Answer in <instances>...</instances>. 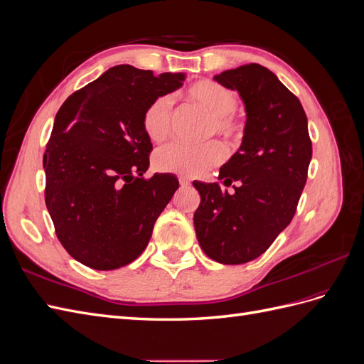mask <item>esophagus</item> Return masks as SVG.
I'll list each match as a JSON object with an SVG mask.
<instances>
[{"instance_id":"obj_1","label":"esophagus","mask_w":364,"mask_h":364,"mask_svg":"<svg viewBox=\"0 0 364 364\" xmlns=\"http://www.w3.org/2000/svg\"><path fill=\"white\" fill-rule=\"evenodd\" d=\"M179 183H181V186L183 188V186H188L190 185V181L186 179V178H179Z\"/></svg>"}]
</instances>
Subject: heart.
<instances>
[{
  "label": "heart",
  "mask_w": 364,
  "mask_h": 364,
  "mask_svg": "<svg viewBox=\"0 0 364 364\" xmlns=\"http://www.w3.org/2000/svg\"><path fill=\"white\" fill-rule=\"evenodd\" d=\"M183 100L211 114L208 135L218 134L226 139H235L241 126L234 115L238 105L237 94L228 86L215 80L203 79L194 82L183 91ZM173 107L168 97L161 95L144 107L141 126L150 141L159 142L167 138L171 127ZM226 156L225 147L217 141L205 144H173L159 149L155 155V165L161 171L178 173L182 176H200L222 162Z\"/></svg>",
  "instance_id": "1"
}]
</instances>
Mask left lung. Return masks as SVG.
<instances>
[{
  "instance_id": "obj_1",
  "label": "left lung",
  "mask_w": 364,
  "mask_h": 364,
  "mask_svg": "<svg viewBox=\"0 0 364 364\" xmlns=\"http://www.w3.org/2000/svg\"><path fill=\"white\" fill-rule=\"evenodd\" d=\"M237 91L246 124L240 149L220 168L222 185L194 181L200 205L194 229L206 255L220 264H245L266 252L296 213L311 161L304 107L277 75L258 63L217 74Z\"/></svg>"
}]
</instances>
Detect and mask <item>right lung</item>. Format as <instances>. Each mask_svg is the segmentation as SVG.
Here are the masks:
<instances>
[{
  "instance_id": "add662e5",
  "label": "right lung",
  "mask_w": 364,
  "mask_h": 364,
  "mask_svg": "<svg viewBox=\"0 0 364 364\" xmlns=\"http://www.w3.org/2000/svg\"><path fill=\"white\" fill-rule=\"evenodd\" d=\"M183 73L109 68L71 94L43 153L46 205L70 255L95 270L136 259L179 188L170 173L144 179L153 149L141 115L153 98L183 85Z\"/></svg>"
}]
</instances>
